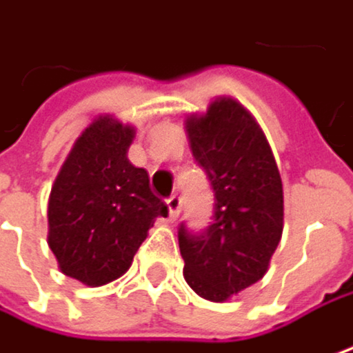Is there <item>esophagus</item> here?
<instances>
[{
  "instance_id": "esophagus-1",
  "label": "esophagus",
  "mask_w": 353,
  "mask_h": 353,
  "mask_svg": "<svg viewBox=\"0 0 353 353\" xmlns=\"http://www.w3.org/2000/svg\"><path fill=\"white\" fill-rule=\"evenodd\" d=\"M165 204H168V208H170V216H172V218H177V214H179V210H181V200H179V196H170Z\"/></svg>"
}]
</instances>
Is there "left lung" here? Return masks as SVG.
Segmentation results:
<instances>
[{"label":"left lung","mask_w":353,"mask_h":353,"mask_svg":"<svg viewBox=\"0 0 353 353\" xmlns=\"http://www.w3.org/2000/svg\"><path fill=\"white\" fill-rule=\"evenodd\" d=\"M185 133L216 208L204 234L179 226L183 279L200 297L224 303L269 271L283 234V181L261 125L232 97L188 114Z\"/></svg>","instance_id":"left-lung-1"}]
</instances>
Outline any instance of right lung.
Instances as JSON below:
<instances>
[{
  "label": "right lung",
  "mask_w": 353,
  "mask_h": 353,
  "mask_svg": "<svg viewBox=\"0 0 353 353\" xmlns=\"http://www.w3.org/2000/svg\"><path fill=\"white\" fill-rule=\"evenodd\" d=\"M135 127L99 114L72 145L48 198V246L58 269L88 287L129 271L149 228L168 206L127 151Z\"/></svg>",
  "instance_id": "add662e5"
}]
</instances>
